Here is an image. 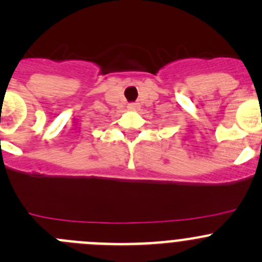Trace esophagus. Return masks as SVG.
I'll return each instance as SVG.
<instances>
[{
    "instance_id": "1",
    "label": "esophagus",
    "mask_w": 262,
    "mask_h": 262,
    "mask_svg": "<svg viewBox=\"0 0 262 262\" xmlns=\"http://www.w3.org/2000/svg\"><path fill=\"white\" fill-rule=\"evenodd\" d=\"M128 109L132 110V112H137L139 109V105L137 102H132V104L128 105Z\"/></svg>"
}]
</instances>
